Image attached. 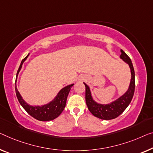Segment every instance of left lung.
Instances as JSON below:
<instances>
[{
  "label": "left lung",
  "mask_w": 153,
  "mask_h": 153,
  "mask_svg": "<svg viewBox=\"0 0 153 153\" xmlns=\"http://www.w3.org/2000/svg\"><path fill=\"white\" fill-rule=\"evenodd\" d=\"M120 51L122 53L120 55V58L128 65L131 73V82H130L128 88L124 95H122L115 101L111 102L110 104H98L93 99L89 86L86 84L84 83L86 87V103L88 110L95 117H98L100 119L108 120L117 117L124 112L133 99L135 87V71H134L131 58L127 56V54L122 49H121Z\"/></svg>",
  "instance_id": "left-lung-1"
}]
</instances>
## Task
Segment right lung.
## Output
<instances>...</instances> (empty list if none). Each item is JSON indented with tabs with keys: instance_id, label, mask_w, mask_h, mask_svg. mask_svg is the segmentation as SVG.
I'll use <instances>...</instances> for the list:
<instances>
[{
	"instance_id": "right-lung-1",
	"label": "right lung",
	"mask_w": 153,
	"mask_h": 153,
	"mask_svg": "<svg viewBox=\"0 0 153 153\" xmlns=\"http://www.w3.org/2000/svg\"><path fill=\"white\" fill-rule=\"evenodd\" d=\"M29 55V53L22 60L21 63H20V65L19 68H18L16 74V79H17L18 75L19 74L20 69H21L22 64L28 58ZM73 86H74V84H70V85H68L62 88V89L59 91L58 95H56V97L52 101L49 102L47 104L42 106H31L27 104L22 99L21 95H20L19 91H18L16 86V83L15 89L18 102H20V105L23 107L25 110L31 116H32L33 118H35V119L39 121L46 122V121H51L56 119L62 112L64 108H65L67 96Z\"/></svg>"
}]
</instances>
